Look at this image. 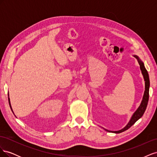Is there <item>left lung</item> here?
<instances>
[{
  "label": "left lung",
  "mask_w": 157,
  "mask_h": 157,
  "mask_svg": "<svg viewBox=\"0 0 157 157\" xmlns=\"http://www.w3.org/2000/svg\"><path fill=\"white\" fill-rule=\"evenodd\" d=\"M135 58L138 61V63L140 65V69L141 71V73L144 76V80H145V92L144 94V97L143 99H142L141 103L140 104V105L139 107L137 108V110L134 112V113L133 114V115L131 118V119L130 120L129 122L128 123V124L124 128H122V130H120L118 131H110L105 129L106 131L109 132H113V133H115V134H119V133H121L122 132H124L125 130L129 129V128L134 124V123L137 121L139 120L140 118L143 116L144 113L145 111V109L147 106V103H148L149 101V86H150V82H149V74L147 73V71L146 70L144 63L142 62L141 59L139 58V57L137 56L134 55V56Z\"/></svg>",
  "instance_id": "obj_1"
}]
</instances>
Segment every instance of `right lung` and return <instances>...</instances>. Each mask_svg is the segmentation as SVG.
<instances>
[{
    "mask_svg": "<svg viewBox=\"0 0 157 157\" xmlns=\"http://www.w3.org/2000/svg\"><path fill=\"white\" fill-rule=\"evenodd\" d=\"M8 96H9V94H8ZM8 101H9V104H10V108H11V109H12V107H11V105H10V98H8ZM12 112H13V111H12Z\"/></svg>",
    "mask_w": 157,
    "mask_h": 157,
    "instance_id": "obj_1",
    "label": "right lung"
}]
</instances>
